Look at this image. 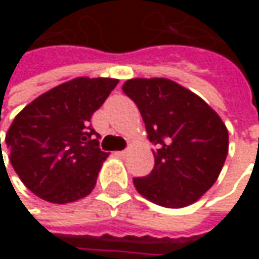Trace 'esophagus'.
Here are the masks:
<instances>
[{"label":"esophagus","mask_w":259,"mask_h":259,"mask_svg":"<svg viewBox=\"0 0 259 259\" xmlns=\"http://www.w3.org/2000/svg\"><path fill=\"white\" fill-rule=\"evenodd\" d=\"M127 153H129V150H123V151H115V156H117V157H124V156H127Z\"/></svg>","instance_id":"34e87169"}]
</instances>
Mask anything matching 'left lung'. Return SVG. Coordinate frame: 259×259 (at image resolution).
I'll return each instance as SVG.
<instances>
[{
  "label": "left lung",
  "instance_id": "8db88e82",
  "mask_svg": "<svg viewBox=\"0 0 259 259\" xmlns=\"http://www.w3.org/2000/svg\"><path fill=\"white\" fill-rule=\"evenodd\" d=\"M123 91L136 103L147 138L156 145L154 168L133 180L136 190L166 208L196 202L224 168L230 145L225 123L198 94L171 79H129Z\"/></svg>",
  "mask_w": 259,
  "mask_h": 259
}]
</instances>
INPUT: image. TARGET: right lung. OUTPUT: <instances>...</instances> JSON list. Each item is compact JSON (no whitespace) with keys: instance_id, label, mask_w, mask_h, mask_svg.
Listing matches in <instances>:
<instances>
[{"instance_id":"1","label":"right lung","mask_w":259,"mask_h":259,"mask_svg":"<svg viewBox=\"0 0 259 259\" xmlns=\"http://www.w3.org/2000/svg\"><path fill=\"white\" fill-rule=\"evenodd\" d=\"M117 83L114 78L70 79L15 117L6 145L13 169L34 195L69 204L91 193L109 153L99 148L90 121Z\"/></svg>"}]
</instances>
